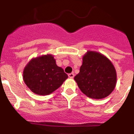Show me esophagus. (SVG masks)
Segmentation results:
<instances>
[{
	"mask_svg": "<svg viewBox=\"0 0 134 134\" xmlns=\"http://www.w3.org/2000/svg\"><path fill=\"white\" fill-rule=\"evenodd\" d=\"M68 77H70V78H74V73H70L68 74Z\"/></svg>",
	"mask_w": 134,
	"mask_h": 134,
	"instance_id": "1",
	"label": "esophagus"
}]
</instances>
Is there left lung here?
<instances>
[{
  "instance_id": "left-lung-1",
  "label": "left lung",
  "mask_w": 134,
  "mask_h": 134,
  "mask_svg": "<svg viewBox=\"0 0 134 134\" xmlns=\"http://www.w3.org/2000/svg\"><path fill=\"white\" fill-rule=\"evenodd\" d=\"M83 93L91 99L107 97L116 85V72L107 57L96 51H88L83 57L80 72L74 77Z\"/></svg>"
}]
</instances>
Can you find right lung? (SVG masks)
Returning a JSON list of instances; mask_svg holds the SVG:
<instances>
[{
    "instance_id": "add662e5",
    "label": "right lung",
    "mask_w": 134,
    "mask_h": 134,
    "mask_svg": "<svg viewBox=\"0 0 134 134\" xmlns=\"http://www.w3.org/2000/svg\"><path fill=\"white\" fill-rule=\"evenodd\" d=\"M68 78V75L56 64L52 54L34 58L25 66L23 80L33 93L47 95L57 90Z\"/></svg>"
}]
</instances>
